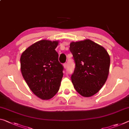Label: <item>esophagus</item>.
I'll return each mask as SVG.
<instances>
[{
    "label": "esophagus",
    "mask_w": 129,
    "mask_h": 129,
    "mask_svg": "<svg viewBox=\"0 0 129 129\" xmlns=\"http://www.w3.org/2000/svg\"><path fill=\"white\" fill-rule=\"evenodd\" d=\"M63 65H64V68H65V69H66V68H67V63H66V62L64 63V64H63Z\"/></svg>",
    "instance_id": "obj_1"
}]
</instances>
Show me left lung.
I'll use <instances>...</instances> for the list:
<instances>
[{
	"mask_svg": "<svg viewBox=\"0 0 129 129\" xmlns=\"http://www.w3.org/2000/svg\"><path fill=\"white\" fill-rule=\"evenodd\" d=\"M75 62L71 79L75 89L90 97L102 88L109 72L110 58L103 47L89 40L72 42L69 48Z\"/></svg>",
	"mask_w": 129,
	"mask_h": 129,
	"instance_id": "left-lung-1",
	"label": "left lung"
}]
</instances>
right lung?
<instances>
[{"mask_svg":"<svg viewBox=\"0 0 129 129\" xmlns=\"http://www.w3.org/2000/svg\"><path fill=\"white\" fill-rule=\"evenodd\" d=\"M57 41L41 40L24 50L20 57V69L30 89L42 99H50L60 88L64 67L55 49Z\"/></svg>","mask_w":129,"mask_h":129,"instance_id":"add662e5","label":"right lung"}]
</instances>
